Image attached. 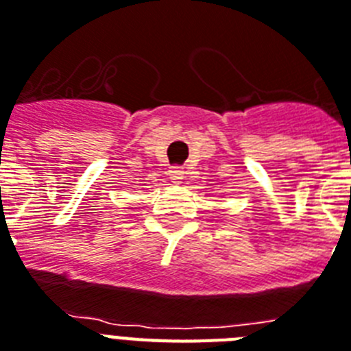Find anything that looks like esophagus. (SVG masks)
<instances>
[{
    "instance_id": "34e87169",
    "label": "esophagus",
    "mask_w": 351,
    "mask_h": 351,
    "mask_svg": "<svg viewBox=\"0 0 351 351\" xmlns=\"http://www.w3.org/2000/svg\"><path fill=\"white\" fill-rule=\"evenodd\" d=\"M169 176L170 179H172V182H181V179L184 178V170H182L181 167H172V169L169 170Z\"/></svg>"
}]
</instances>
